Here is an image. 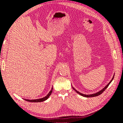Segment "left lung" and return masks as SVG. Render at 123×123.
<instances>
[{"label":"left lung","instance_id":"8db88e82","mask_svg":"<svg viewBox=\"0 0 123 123\" xmlns=\"http://www.w3.org/2000/svg\"><path fill=\"white\" fill-rule=\"evenodd\" d=\"M114 79V77H113V78H112V80H111V81L109 82V83H108V85H107L106 86L105 88H103V90H102L101 91H99L98 92H97V93H95V94H92V95H84V94H82V93H80V92H79L78 91H76L75 90L74 88H73V89L75 91H76L77 93H79L80 94V95H81V96H84V97H95V96H98V95H101V94L102 93H103L104 92V91H105L106 89L107 88V87L109 86V85H110V83L111 82V81L112 80H113Z\"/></svg>","mask_w":123,"mask_h":123}]
</instances>
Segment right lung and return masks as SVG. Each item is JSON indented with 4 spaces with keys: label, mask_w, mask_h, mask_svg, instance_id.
Wrapping results in <instances>:
<instances>
[{
    "label": "right lung",
    "mask_w": 123,
    "mask_h": 123,
    "mask_svg": "<svg viewBox=\"0 0 123 123\" xmlns=\"http://www.w3.org/2000/svg\"><path fill=\"white\" fill-rule=\"evenodd\" d=\"M53 87L52 88L51 90L49 92V93L48 94V95L46 96H45V97H43V98H40V99H36V100H26V99H25V100L27 101H28V102H43V101H44L46 100H47L49 98V97L50 96V95H51L52 92H53Z\"/></svg>",
    "instance_id": "obj_1"
}]
</instances>
